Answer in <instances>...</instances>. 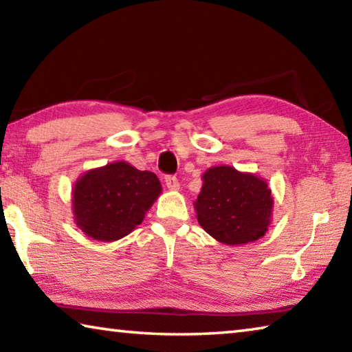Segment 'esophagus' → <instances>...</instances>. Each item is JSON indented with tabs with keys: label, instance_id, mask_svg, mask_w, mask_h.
Segmentation results:
<instances>
[{
	"label": "esophagus",
	"instance_id": "obj_1",
	"mask_svg": "<svg viewBox=\"0 0 352 352\" xmlns=\"http://www.w3.org/2000/svg\"><path fill=\"white\" fill-rule=\"evenodd\" d=\"M164 182H166V186H168L170 190L180 189V182H178V178L174 175H166Z\"/></svg>",
	"mask_w": 352,
	"mask_h": 352
}]
</instances>
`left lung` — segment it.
Listing matches in <instances>:
<instances>
[{
  "mask_svg": "<svg viewBox=\"0 0 352 352\" xmlns=\"http://www.w3.org/2000/svg\"><path fill=\"white\" fill-rule=\"evenodd\" d=\"M201 178L194 208L208 234L226 245H243L265 234L273 208L265 180L231 166L210 168Z\"/></svg>",
  "mask_w": 352,
  "mask_h": 352,
  "instance_id": "1",
  "label": "left lung"
}]
</instances>
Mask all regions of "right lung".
<instances>
[{
	"label": "right lung",
	"mask_w": 352,
	"mask_h": 352,
	"mask_svg": "<svg viewBox=\"0 0 352 352\" xmlns=\"http://www.w3.org/2000/svg\"><path fill=\"white\" fill-rule=\"evenodd\" d=\"M160 194L162 183L153 172L126 162L91 169L73 188L76 225L91 239L118 241L142 222Z\"/></svg>",
	"instance_id": "right-lung-1"
}]
</instances>
